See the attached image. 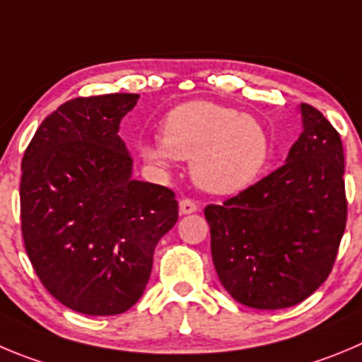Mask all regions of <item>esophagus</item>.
I'll use <instances>...</instances> for the list:
<instances>
[{"label":"esophagus","instance_id":"esophagus-1","mask_svg":"<svg viewBox=\"0 0 362 362\" xmlns=\"http://www.w3.org/2000/svg\"><path fill=\"white\" fill-rule=\"evenodd\" d=\"M198 211L197 202H192L191 198H184L180 200V214H192V212Z\"/></svg>","mask_w":362,"mask_h":362}]
</instances>
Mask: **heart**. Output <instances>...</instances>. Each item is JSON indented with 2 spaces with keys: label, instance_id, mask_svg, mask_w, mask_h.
<instances>
[{
  "label": "heart",
  "instance_id": "heart-1",
  "mask_svg": "<svg viewBox=\"0 0 362 362\" xmlns=\"http://www.w3.org/2000/svg\"><path fill=\"white\" fill-rule=\"evenodd\" d=\"M162 143L144 144L146 160L165 165L171 158L192 160V177L219 194L238 192L257 180L269 158V139L255 117L235 109L189 101L165 114Z\"/></svg>",
  "mask_w": 362,
  "mask_h": 362
}]
</instances>
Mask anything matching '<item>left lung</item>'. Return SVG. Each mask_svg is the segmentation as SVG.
Here are the masks:
<instances>
[{
  "mask_svg": "<svg viewBox=\"0 0 362 362\" xmlns=\"http://www.w3.org/2000/svg\"><path fill=\"white\" fill-rule=\"evenodd\" d=\"M300 110L303 132L286 164L205 207L216 273L253 309H286L313 295L332 272L346 227L341 137L318 109Z\"/></svg>",
  "mask_w": 362,
  "mask_h": 362,
  "instance_id": "1",
  "label": "left lung"
}]
</instances>
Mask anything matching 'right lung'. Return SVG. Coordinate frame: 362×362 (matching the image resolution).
<instances>
[{"label": "right lung", "instance_id": "add662e5", "mask_svg": "<svg viewBox=\"0 0 362 362\" xmlns=\"http://www.w3.org/2000/svg\"><path fill=\"white\" fill-rule=\"evenodd\" d=\"M139 94L74 98L37 128L21 162V230L42 286L89 316L143 296L153 252L178 219L175 192L132 178L119 123Z\"/></svg>", "mask_w": 362, "mask_h": 362}]
</instances>
